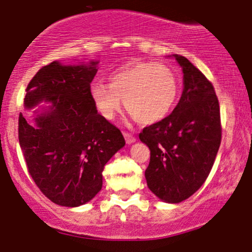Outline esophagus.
I'll return each mask as SVG.
<instances>
[{
    "mask_svg": "<svg viewBox=\"0 0 252 252\" xmlns=\"http://www.w3.org/2000/svg\"><path fill=\"white\" fill-rule=\"evenodd\" d=\"M123 135H124V139H126V144H133V142H135V141H136V138H135V136H134L133 134L128 133V131H124Z\"/></svg>",
    "mask_w": 252,
    "mask_h": 252,
    "instance_id": "esophagus-1",
    "label": "esophagus"
}]
</instances>
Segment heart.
<instances>
[{"label":"heart","instance_id":"heart-1","mask_svg":"<svg viewBox=\"0 0 252 252\" xmlns=\"http://www.w3.org/2000/svg\"><path fill=\"white\" fill-rule=\"evenodd\" d=\"M179 94V80L169 65L156 62H135L124 65L110 77V85L94 81L90 97L98 113L113 119L126 110L144 126L162 121L173 108Z\"/></svg>","mask_w":252,"mask_h":252}]
</instances>
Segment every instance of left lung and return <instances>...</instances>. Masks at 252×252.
I'll use <instances>...</instances> for the list:
<instances>
[{
  "label": "left lung",
  "mask_w": 252,
  "mask_h": 252,
  "mask_svg": "<svg viewBox=\"0 0 252 252\" xmlns=\"http://www.w3.org/2000/svg\"><path fill=\"white\" fill-rule=\"evenodd\" d=\"M182 97L168 117L139 134L150 149L147 187L164 202L178 204L201 188L222 139L220 103L211 81L183 56Z\"/></svg>",
  "instance_id": "obj_1"
}]
</instances>
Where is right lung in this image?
Returning a JSON list of instances; mask_svg holds the SVG:
<instances>
[{
    "label": "right lung",
    "instance_id": "obj_1",
    "mask_svg": "<svg viewBox=\"0 0 252 252\" xmlns=\"http://www.w3.org/2000/svg\"><path fill=\"white\" fill-rule=\"evenodd\" d=\"M97 63L44 65L27 86L25 108L42 101L34 122L19 114L18 138L27 168L55 204L77 207L102 188L105 164L126 145L121 130L97 113L90 84Z\"/></svg>",
    "mask_w": 252,
    "mask_h": 252
}]
</instances>
